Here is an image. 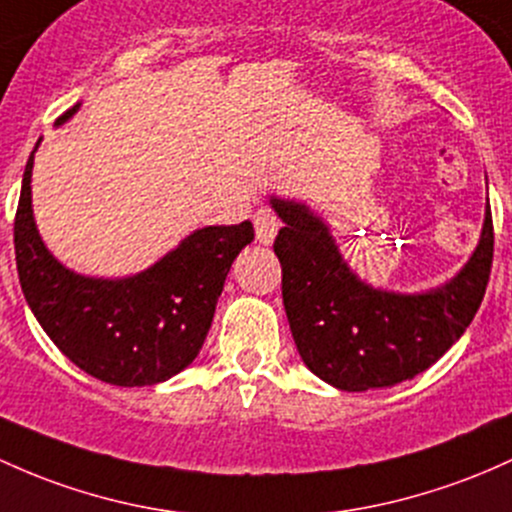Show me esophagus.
Wrapping results in <instances>:
<instances>
[{
    "label": "esophagus",
    "mask_w": 512,
    "mask_h": 512,
    "mask_svg": "<svg viewBox=\"0 0 512 512\" xmlns=\"http://www.w3.org/2000/svg\"><path fill=\"white\" fill-rule=\"evenodd\" d=\"M279 230V221L269 209H260L255 213V235H257V243L262 245H272L274 243V235Z\"/></svg>",
    "instance_id": "1"
}]
</instances>
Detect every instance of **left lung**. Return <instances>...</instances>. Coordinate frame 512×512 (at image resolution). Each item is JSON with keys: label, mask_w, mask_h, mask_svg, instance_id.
<instances>
[{"label": "left lung", "mask_w": 512, "mask_h": 512, "mask_svg": "<svg viewBox=\"0 0 512 512\" xmlns=\"http://www.w3.org/2000/svg\"><path fill=\"white\" fill-rule=\"evenodd\" d=\"M284 228L274 240L282 296L296 350L308 369L340 391L386 389L432 367L469 328L493 262V221L469 262L420 294L376 289L352 272L328 223L303 201L269 196Z\"/></svg>", "instance_id": "8db88e82"}]
</instances>
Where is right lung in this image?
Returning a JSON list of instances; mask_svg holds the SVG:
<instances>
[{"instance_id":"right-lung-1","label":"right lung","mask_w":512,"mask_h":512,"mask_svg":"<svg viewBox=\"0 0 512 512\" xmlns=\"http://www.w3.org/2000/svg\"><path fill=\"white\" fill-rule=\"evenodd\" d=\"M80 104L67 109L63 126ZM41 138L26 162L14 221L21 291L48 338L82 372L114 386H153L194 362L209 335L218 296L235 257L252 243L250 221L206 226L133 277L72 272L38 233L31 172Z\"/></svg>"}]
</instances>
